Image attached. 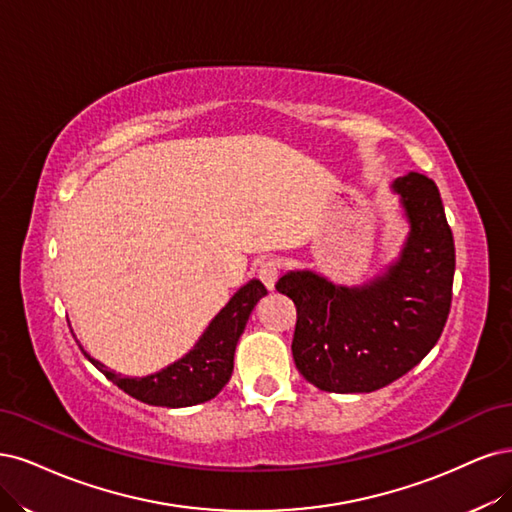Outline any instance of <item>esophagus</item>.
Wrapping results in <instances>:
<instances>
[{
  "label": "esophagus",
  "instance_id": "34e87169",
  "mask_svg": "<svg viewBox=\"0 0 512 512\" xmlns=\"http://www.w3.org/2000/svg\"><path fill=\"white\" fill-rule=\"evenodd\" d=\"M257 274H259V278H261V283L266 285L270 291L274 289V285H276V280H278V274H280V266L276 261H263L261 266H259V270H257Z\"/></svg>",
  "mask_w": 512,
  "mask_h": 512
}]
</instances>
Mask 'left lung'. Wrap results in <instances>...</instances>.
Listing matches in <instances>:
<instances>
[{"instance_id": "8db88e82", "label": "left lung", "mask_w": 512, "mask_h": 512, "mask_svg": "<svg viewBox=\"0 0 512 512\" xmlns=\"http://www.w3.org/2000/svg\"><path fill=\"white\" fill-rule=\"evenodd\" d=\"M389 187L408 234L381 274L342 285L304 268L276 283L298 308L295 366L321 391L370 393L398 381L434 349L447 323L455 244L438 187L417 172Z\"/></svg>"}]
</instances>
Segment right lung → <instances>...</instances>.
<instances>
[{"instance_id":"obj_1","label":"right lung","mask_w":512,"mask_h":512,"mask_svg":"<svg viewBox=\"0 0 512 512\" xmlns=\"http://www.w3.org/2000/svg\"><path fill=\"white\" fill-rule=\"evenodd\" d=\"M268 293L259 278L244 283L229 302L214 315L208 327L193 344V349L170 366L146 376H123L104 366L100 359L91 357L80 346V351L100 370L108 381L144 404L185 408L212 400L232 378L236 344L244 332L255 304Z\"/></svg>"}]
</instances>
